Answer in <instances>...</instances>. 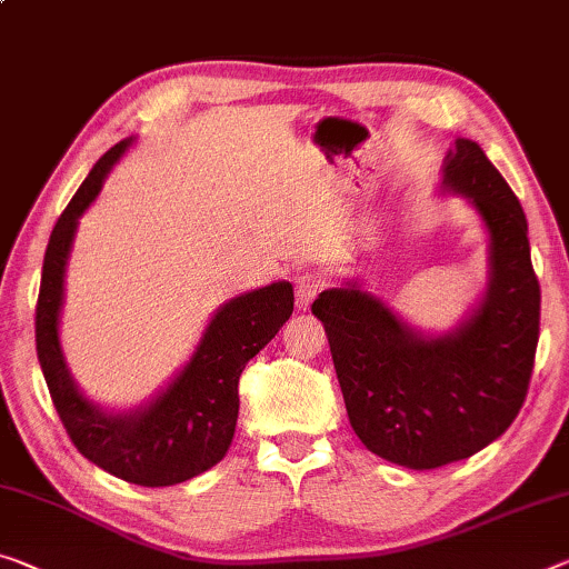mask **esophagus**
Instances as JSON below:
<instances>
[{
  "label": "esophagus",
  "instance_id": "esophagus-1",
  "mask_svg": "<svg viewBox=\"0 0 569 569\" xmlns=\"http://www.w3.org/2000/svg\"><path fill=\"white\" fill-rule=\"evenodd\" d=\"M326 287V279H322L320 272L315 269H305L295 277V297H297V308H308V305L318 297V292Z\"/></svg>",
  "mask_w": 569,
  "mask_h": 569
}]
</instances>
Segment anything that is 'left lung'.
Wrapping results in <instances>:
<instances>
[{
	"label": "left lung",
	"mask_w": 569,
	"mask_h": 569,
	"mask_svg": "<svg viewBox=\"0 0 569 569\" xmlns=\"http://www.w3.org/2000/svg\"><path fill=\"white\" fill-rule=\"evenodd\" d=\"M442 190L466 198L488 233L486 292L458 328L419 333L356 279L312 302L358 440L412 470L466 460L509 430L539 340L527 216L509 182L480 144L458 137L445 157Z\"/></svg>",
	"instance_id": "left-lung-1"
}]
</instances>
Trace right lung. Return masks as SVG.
Returning <instances> with one entry per match:
<instances>
[{
	"instance_id": "1",
	"label": "right lung",
	"mask_w": 569,
	"mask_h": 569,
	"mask_svg": "<svg viewBox=\"0 0 569 569\" xmlns=\"http://www.w3.org/2000/svg\"><path fill=\"white\" fill-rule=\"evenodd\" d=\"M129 144L132 139L113 144L93 164L50 233L34 310V343L52 405L78 452L127 483L160 488L206 473L229 452L239 417V376L290 320L295 295L290 282H272L223 302L190 361L147 405L109 412L86 399L68 371L58 336L66 267L78 218L101 193L103 180Z\"/></svg>"
}]
</instances>
